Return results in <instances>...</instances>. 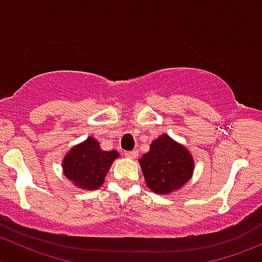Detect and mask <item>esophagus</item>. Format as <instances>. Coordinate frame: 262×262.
<instances>
[{
    "label": "esophagus",
    "instance_id": "34e87169",
    "mask_svg": "<svg viewBox=\"0 0 262 262\" xmlns=\"http://www.w3.org/2000/svg\"><path fill=\"white\" fill-rule=\"evenodd\" d=\"M124 155H125L128 158H136L137 155H138V150H136V149H133V150H126V152L124 153Z\"/></svg>",
    "mask_w": 262,
    "mask_h": 262
}]
</instances>
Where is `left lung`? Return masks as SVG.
<instances>
[{
  "label": "left lung",
  "instance_id": "obj_1",
  "mask_svg": "<svg viewBox=\"0 0 262 262\" xmlns=\"http://www.w3.org/2000/svg\"><path fill=\"white\" fill-rule=\"evenodd\" d=\"M147 186L156 194H170L191 179L194 160L189 150L162 134L150 143L149 152L139 158Z\"/></svg>",
  "mask_w": 262,
  "mask_h": 262
}]
</instances>
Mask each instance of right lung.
I'll list each match as a JSON object with an SVG mask.
<instances>
[{
	"mask_svg": "<svg viewBox=\"0 0 262 262\" xmlns=\"http://www.w3.org/2000/svg\"><path fill=\"white\" fill-rule=\"evenodd\" d=\"M118 157V150H102L99 142L89 137L64 156L63 173L80 189L96 190L104 184L110 166Z\"/></svg>",
	"mask_w": 262,
	"mask_h": 262,
	"instance_id": "add662e5",
	"label": "right lung"
}]
</instances>
